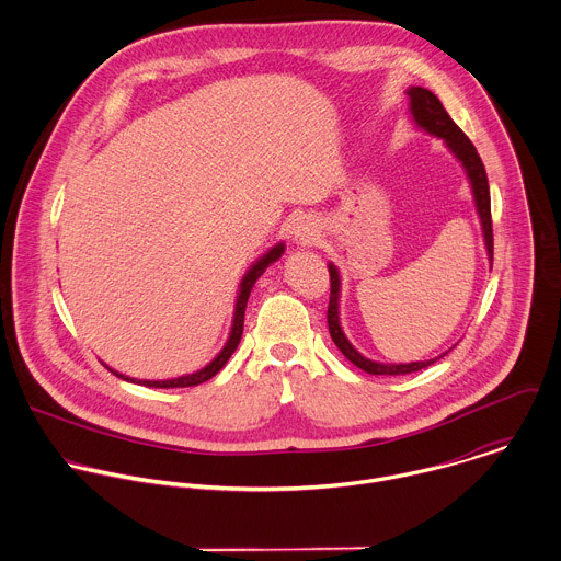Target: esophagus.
<instances>
[{
  "label": "esophagus",
  "instance_id": "esophagus-1",
  "mask_svg": "<svg viewBox=\"0 0 561 561\" xmlns=\"http://www.w3.org/2000/svg\"><path fill=\"white\" fill-rule=\"evenodd\" d=\"M293 240L304 247L314 244L319 240V227L312 219L301 217V219H297V224L293 225Z\"/></svg>",
  "mask_w": 561,
  "mask_h": 561
}]
</instances>
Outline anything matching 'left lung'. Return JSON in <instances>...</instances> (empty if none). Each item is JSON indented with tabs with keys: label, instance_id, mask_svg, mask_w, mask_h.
Returning <instances> with one entry per match:
<instances>
[{
	"label": "left lung",
	"instance_id": "8db88e82",
	"mask_svg": "<svg viewBox=\"0 0 561 561\" xmlns=\"http://www.w3.org/2000/svg\"><path fill=\"white\" fill-rule=\"evenodd\" d=\"M410 98V116L412 123L436 138H443L447 145L448 151L453 153V158L461 164L466 180L470 184V193H472V202H474V210L481 224V233H483V244H485V253L492 266V253H494V242H492V217H490V186H488V175L483 169V162L474 149V145L468 140V136L455 125V121L448 116L443 102L423 87H410L408 91ZM330 275H332V295H330V308H328V325H330V336L336 342L337 348L342 351V355L353 362L357 368H362L368 375H408L414 370H421L430 364H434L436 359H440L443 355H447L445 351L443 355L434 357V359H419V362H377L370 359L366 355H362L351 342L344 336L342 325H340V290H342V282H340V271L336 264L330 262Z\"/></svg>",
	"mask_w": 561,
	"mask_h": 561
}]
</instances>
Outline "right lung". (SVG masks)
Here are the masks:
<instances>
[{"instance_id": "obj_1", "label": "right lung", "mask_w": 561, "mask_h": 561, "mask_svg": "<svg viewBox=\"0 0 561 561\" xmlns=\"http://www.w3.org/2000/svg\"><path fill=\"white\" fill-rule=\"evenodd\" d=\"M286 251V244L284 242H277L273 244L266 253H262L242 275L240 284H238V293H236V304H233V317H231V328H229V336L225 340L224 348L199 370L195 373H188V375H180V377H173V379H136V377H127L118 370L111 368L108 364V370L114 373L116 377L125 379V381H131V383H138V386H147V388H188V386H197V383H204L208 379H213L225 364L227 359L231 357V353L236 351L240 336H242V323H244V308H247V301H249V295H251V288L253 284L260 279V275L273 264L277 262Z\"/></svg>"}]
</instances>
